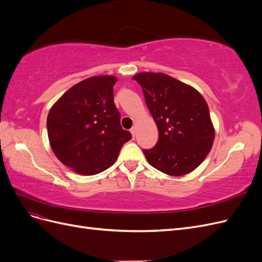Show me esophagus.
Segmentation results:
<instances>
[{"label": "esophagus", "instance_id": "34e87169", "mask_svg": "<svg viewBox=\"0 0 262 262\" xmlns=\"http://www.w3.org/2000/svg\"><path fill=\"white\" fill-rule=\"evenodd\" d=\"M136 131H137V129H136V126H132V128L130 129V132L132 133V136H133V138H134V134H136Z\"/></svg>", "mask_w": 262, "mask_h": 262}]
</instances>
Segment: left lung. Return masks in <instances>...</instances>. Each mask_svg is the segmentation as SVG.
I'll return each mask as SVG.
<instances>
[{"label":"left lung","instance_id":"obj_1","mask_svg":"<svg viewBox=\"0 0 262 262\" xmlns=\"http://www.w3.org/2000/svg\"><path fill=\"white\" fill-rule=\"evenodd\" d=\"M158 129V141L143 149L149 165L169 176L194 170L212 148L215 130L207 101L192 86L164 73L133 76Z\"/></svg>","mask_w":262,"mask_h":262}]
</instances>
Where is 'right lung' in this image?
Listing matches in <instances>:
<instances>
[{
  "mask_svg": "<svg viewBox=\"0 0 262 262\" xmlns=\"http://www.w3.org/2000/svg\"><path fill=\"white\" fill-rule=\"evenodd\" d=\"M114 75L86 78L67 91L47 118L50 146L58 160L84 176L112 166L131 133L120 124L114 102Z\"/></svg>",
  "mask_w": 262,
  "mask_h": 262,
  "instance_id": "obj_1",
  "label": "right lung"
}]
</instances>
